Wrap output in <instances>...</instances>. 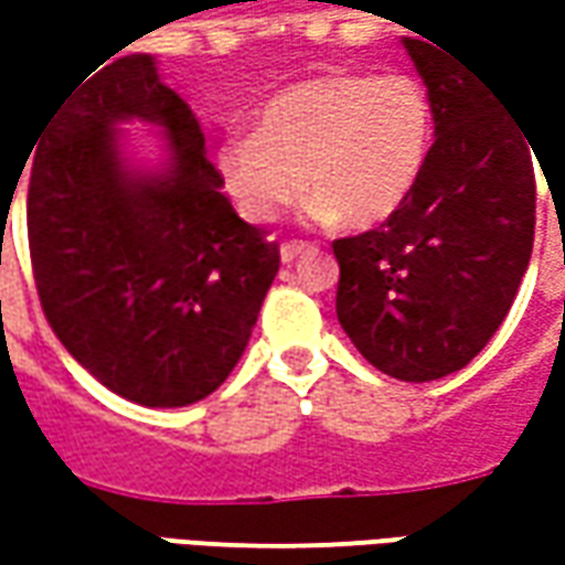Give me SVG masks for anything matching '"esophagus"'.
<instances>
[{
  "mask_svg": "<svg viewBox=\"0 0 565 565\" xmlns=\"http://www.w3.org/2000/svg\"><path fill=\"white\" fill-rule=\"evenodd\" d=\"M311 248H315V245H308V242H282V245H279V257H282V264H292L295 257L308 254Z\"/></svg>",
  "mask_w": 565,
  "mask_h": 565,
  "instance_id": "obj_1",
  "label": "esophagus"
}]
</instances>
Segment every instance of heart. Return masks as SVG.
Listing matches in <instances>:
<instances>
[{
    "instance_id": "obj_1",
    "label": "heart",
    "mask_w": 565,
    "mask_h": 565,
    "mask_svg": "<svg viewBox=\"0 0 565 565\" xmlns=\"http://www.w3.org/2000/svg\"><path fill=\"white\" fill-rule=\"evenodd\" d=\"M430 135L434 106L418 77L333 72L264 99L254 131H226L216 172L250 223L279 220L305 185L320 220L374 226L418 185Z\"/></svg>"
}]
</instances>
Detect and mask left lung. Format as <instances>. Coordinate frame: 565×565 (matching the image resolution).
I'll list each match as a JSON object with an SVG mask.
<instances>
[{"label":"left lung","mask_w":565,"mask_h":565,"mask_svg":"<svg viewBox=\"0 0 565 565\" xmlns=\"http://www.w3.org/2000/svg\"><path fill=\"white\" fill-rule=\"evenodd\" d=\"M402 46L427 84L437 141L383 226L333 242L337 317L377 371L427 383L462 371L510 315L532 260L534 150L471 65L427 36Z\"/></svg>","instance_id":"left-lung-1"}]
</instances>
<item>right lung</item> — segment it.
Wrapping results in <instances>:
<instances>
[{
	"mask_svg": "<svg viewBox=\"0 0 565 565\" xmlns=\"http://www.w3.org/2000/svg\"><path fill=\"white\" fill-rule=\"evenodd\" d=\"M128 118L170 131L166 173L127 172L115 125ZM31 153L28 245L58 342L138 405L210 396L248 345L279 245L220 191L185 99L150 55H121L55 99Z\"/></svg>",
	"mask_w": 565,
	"mask_h": 565,
	"instance_id": "obj_1",
	"label": "right lung"
}]
</instances>
